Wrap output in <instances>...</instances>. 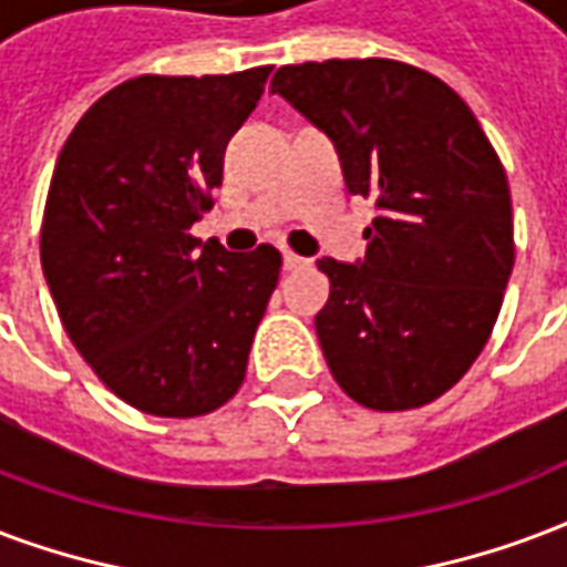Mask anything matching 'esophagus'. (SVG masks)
Instances as JSON below:
<instances>
[{
	"instance_id": "esophagus-1",
	"label": "esophagus",
	"mask_w": 567,
	"mask_h": 567,
	"mask_svg": "<svg viewBox=\"0 0 567 567\" xmlns=\"http://www.w3.org/2000/svg\"><path fill=\"white\" fill-rule=\"evenodd\" d=\"M282 265H285V270H300V267H306L309 261H306V258H300L297 252H282Z\"/></svg>"
}]
</instances>
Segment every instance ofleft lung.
Here are the masks:
<instances>
[{"mask_svg":"<svg viewBox=\"0 0 567 567\" xmlns=\"http://www.w3.org/2000/svg\"><path fill=\"white\" fill-rule=\"evenodd\" d=\"M374 198L365 258H321L315 318L332 378L369 410L437 401L485 351L514 267L512 193L473 110L434 73L395 59H327L270 82Z\"/></svg>","mask_w":567,"mask_h":567,"instance_id":"1","label":"left lung"}]
</instances>
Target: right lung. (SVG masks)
I'll list each match as a JSON object with an SVG mask.
<instances>
[{
    "mask_svg": "<svg viewBox=\"0 0 567 567\" xmlns=\"http://www.w3.org/2000/svg\"><path fill=\"white\" fill-rule=\"evenodd\" d=\"M270 71L133 76L92 103L55 163L41 267L62 327L103 386L151 416L235 399L279 282L270 244L235 255L189 235Z\"/></svg>",
    "mask_w": 567,
    "mask_h": 567,
    "instance_id": "obj_1",
    "label": "right lung"
}]
</instances>
